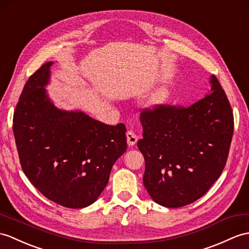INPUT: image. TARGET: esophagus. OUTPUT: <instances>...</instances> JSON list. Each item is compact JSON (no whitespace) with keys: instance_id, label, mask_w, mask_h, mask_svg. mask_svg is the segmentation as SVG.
<instances>
[{"instance_id":"1","label":"esophagus","mask_w":249,"mask_h":249,"mask_svg":"<svg viewBox=\"0 0 249 249\" xmlns=\"http://www.w3.org/2000/svg\"><path fill=\"white\" fill-rule=\"evenodd\" d=\"M126 138H127V144H128L129 146H134L139 139L138 136L132 130H128L126 132Z\"/></svg>"}]
</instances>
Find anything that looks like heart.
Listing matches in <instances>:
<instances>
[{
  "mask_svg": "<svg viewBox=\"0 0 249 249\" xmlns=\"http://www.w3.org/2000/svg\"><path fill=\"white\" fill-rule=\"evenodd\" d=\"M171 94L172 92H171L170 86L164 85V86L159 87V88H157L154 91V93L152 94L151 98H149L148 106L154 109L163 107L164 105H166L167 102L170 101Z\"/></svg>",
  "mask_w": 249,
  "mask_h": 249,
  "instance_id": "heart-1",
  "label": "heart"
}]
</instances>
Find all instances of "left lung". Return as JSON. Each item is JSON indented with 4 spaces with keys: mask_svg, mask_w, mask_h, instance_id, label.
I'll return each instance as SVG.
<instances>
[{
    "mask_svg": "<svg viewBox=\"0 0 249 249\" xmlns=\"http://www.w3.org/2000/svg\"><path fill=\"white\" fill-rule=\"evenodd\" d=\"M210 93L188 108L163 106L141 113L145 160L144 187L167 208L192 204L214 183L226 164L233 114L225 91L211 75Z\"/></svg>",
    "mask_w": 249,
    "mask_h": 249,
    "instance_id": "left-lung-1",
    "label": "left lung"
}]
</instances>
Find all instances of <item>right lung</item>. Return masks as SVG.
Here are the masks:
<instances>
[{
	"instance_id": "add662e5",
	"label": "right lung",
	"mask_w": 249,
	"mask_h": 249,
	"mask_svg": "<svg viewBox=\"0 0 249 249\" xmlns=\"http://www.w3.org/2000/svg\"><path fill=\"white\" fill-rule=\"evenodd\" d=\"M53 63H44L26 82L14 113V136L34 186L54 203L80 209L98 198L126 152V127L57 108L45 89Z\"/></svg>"
}]
</instances>
